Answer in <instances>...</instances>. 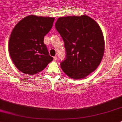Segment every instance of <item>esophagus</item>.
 I'll use <instances>...</instances> for the list:
<instances>
[{"label": "esophagus", "mask_w": 122, "mask_h": 122, "mask_svg": "<svg viewBox=\"0 0 122 122\" xmlns=\"http://www.w3.org/2000/svg\"><path fill=\"white\" fill-rule=\"evenodd\" d=\"M57 60V56H54V61H56Z\"/></svg>", "instance_id": "esophagus-1"}]
</instances>
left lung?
I'll use <instances>...</instances> for the list:
<instances>
[{
  "instance_id": "left-lung-1",
  "label": "left lung",
  "mask_w": 122,
  "mask_h": 122,
  "mask_svg": "<svg viewBox=\"0 0 122 122\" xmlns=\"http://www.w3.org/2000/svg\"><path fill=\"white\" fill-rule=\"evenodd\" d=\"M55 28L65 44L66 59L60 63L64 73L77 80L95 71L105 50L104 37L98 23L86 15L61 17Z\"/></svg>"
}]
</instances>
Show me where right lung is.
<instances>
[{
    "label": "right lung",
    "instance_id": "obj_1",
    "mask_svg": "<svg viewBox=\"0 0 122 122\" xmlns=\"http://www.w3.org/2000/svg\"><path fill=\"white\" fill-rule=\"evenodd\" d=\"M54 20V17L30 15L13 29L9 41V54L14 65L22 73L36 74L54 59L49 55L44 39Z\"/></svg>",
    "mask_w": 122,
    "mask_h": 122
}]
</instances>
